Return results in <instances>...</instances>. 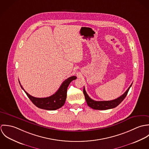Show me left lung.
<instances>
[{"label":"left lung","mask_w":149,"mask_h":149,"mask_svg":"<svg viewBox=\"0 0 149 149\" xmlns=\"http://www.w3.org/2000/svg\"><path fill=\"white\" fill-rule=\"evenodd\" d=\"M132 84V83L128 87L127 90L122 96H120V97H119L118 98H117L115 100H112L111 101H95V100H92V99H91L89 97V96L86 93L84 87V89H83V93H84V95L85 96L86 103L88 106L94 109L106 110V109L113 108H115L116 107L118 106L126 97L128 92Z\"/></svg>","instance_id":"1"}]
</instances>
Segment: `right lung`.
I'll return each mask as SVG.
<instances>
[{
    "mask_svg": "<svg viewBox=\"0 0 149 149\" xmlns=\"http://www.w3.org/2000/svg\"><path fill=\"white\" fill-rule=\"evenodd\" d=\"M76 76H72L68 78L62 83L60 88L54 94L49 97L43 98L35 97L31 96L24 90L20 82L19 83L22 89L36 106L46 110H56L64 106L66 99L67 88L71 81L76 79Z\"/></svg>",
    "mask_w": 149,
    "mask_h": 149,
    "instance_id": "obj_1",
    "label": "right lung"
}]
</instances>
